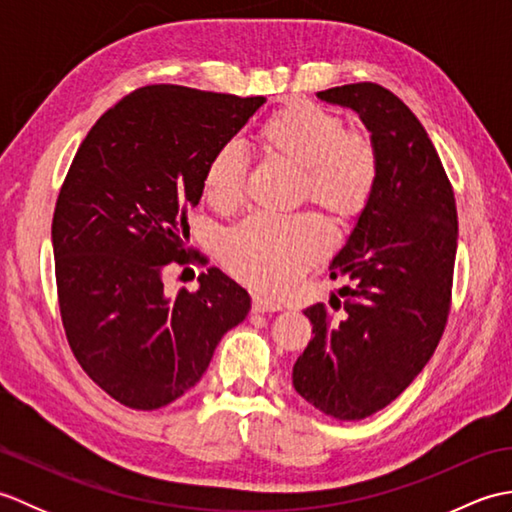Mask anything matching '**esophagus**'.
<instances>
[{"instance_id":"1","label":"esophagus","mask_w":512,"mask_h":512,"mask_svg":"<svg viewBox=\"0 0 512 512\" xmlns=\"http://www.w3.org/2000/svg\"><path fill=\"white\" fill-rule=\"evenodd\" d=\"M281 310V303L273 301V299H266V297H253V312H279Z\"/></svg>"}]
</instances>
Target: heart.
<instances>
[{
  "instance_id": "obj_1",
  "label": "heart",
  "mask_w": 512,
  "mask_h": 512,
  "mask_svg": "<svg viewBox=\"0 0 512 512\" xmlns=\"http://www.w3.org/2000/svg\"><path fill=\"white\" fill-rule=\"evenodd\" d=\"M259 143L270 156L301 167V193L332 215L352 222L378 184V154L369 136L345 132L336 114L312 103H292L264 123ZM248 160L237 143L213 154L204 171V193L217 209L244 198ZM330 231L321 217L253 215L224 235L222 259L231 273L268 292L286 290L325 257Z\"/></svg>"
}]
</instances>
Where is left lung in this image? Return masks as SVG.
<instances>
[{
    "mask_svg": "<svg viewBox=\"0 0 512 512\" xmlns=\"http://www.w3.org/2000/svg\"><path fill=\"white\" fill-rule=\"evenodd\" d=\"M361 118L378 154V184L332 259L350 279L330 306H310L312 339L292 385L336 420H363L405 391L438 347L449 317L458 211L436 147L409 107L376 83L317 92Z\"/></svg>",
    "mask_w": 512,
    "mask_h": 512,
    "instance_id": "1",
    "label": "left lung"
}]
</instances>
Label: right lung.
<instances>
[{
  "instance_id": "right-lung-1",
  "label": "right lung",
  "mask_w": 512,
  "mask_h": 512,
  "mask_svg": "<svg viewBox=\"0 0 512 512\" xmlns=\"http://www.w3.org/2000/svg\"><path fill=\"white\" fill-rule=\"evenodd\" d=\"M264 96L147 85L107 110L70 165L52 217L65 336L96 385L132 409H160L198 385L248 292L220 268L195 292H165L187 264V209L204 171Z\"/></svg>"
}]
</instances>
